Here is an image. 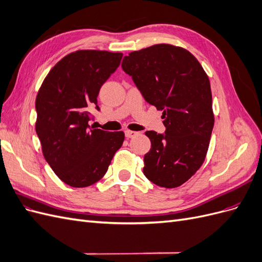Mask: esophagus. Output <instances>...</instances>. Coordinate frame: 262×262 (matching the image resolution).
Listing matches in <instances>:
<instances>
[{"label": "esophagus", "mask_w": 262, "mask_h": 262, "mask_svg": "<svg viewBox=\"0 0 262 262\" xmlns=\"http://www.w3.org/2000/svg\"><path fill=\"white\" fill-rule=\"evenodd\" d=\"M124 134H125V138H126V139H131V138L137 137V136H138V132H136V131L126 130V131L124 132Z\"/></svg>", "instance_id": "obj_1"}]
</instances>
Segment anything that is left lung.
Wrapping results in <instances>:
<instances>
[{"label": "left lung", "mask_w": 262, "mask_h": 262, "mask_svg": "<svg viewBox=\"0 0 262 262\" xmlns=\"http://www.w3.org/2000/svg\"><path fill=\"white\" fill-rule=\"evenodd\" d=\"M145 101L162 110L165 133L146 131L145 177L164 188L181 186L201 167L214 125L207 73L194 55L171 45L133 51L122 60Z\"/></svg>", "instance_id": "obj_1"}]
</instances>
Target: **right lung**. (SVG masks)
I'll return each instance as SVG.
<instances>
[{"instance_id": "right-lung-1", "label": "right lung", "mask_w": 262, "mask_h": 262, "mask_svg": "<svg viewBox=\"0 0 262 262\" xmlns=\"http://www.w3.org/2000/svg\"><path fill=\"white\" fill-rule=\"evenodd\" d=\"M122 53L78 50L60 60L36 98V132L47 163L63 182L75 188L104 177L124 133L95 129L91 110H99L100 87L120 66Z\"/></svg>"}]
</instances>
